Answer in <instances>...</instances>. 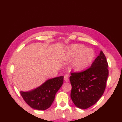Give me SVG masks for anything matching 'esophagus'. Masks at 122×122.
Wrapping results in <instances>:
<instances>
[{"label":"esophagus","mask_w":122,"mask_h":122,"mask_svg":"<svg viewBox=\"0 0 122 122\" xmlns=\"http://www.w3.org/2000/svg\"><path fill=\"white\" fill-rule=\"evenodd\" d=\"M64 80L66 82H68L69 81V75H68V74H66V75L64 77Z\"/></svg>","instance_id":"obj_1"}]
</instances>
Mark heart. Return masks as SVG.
I'll list each match as a JSON object with an SVG mask.
<instances>
[{
  "label": "heart",
  "instance_id": "b5f03b06",
  "mask_svg": "<svg viewBox=\"0 0 122 122\" xmlns=\"http://www.w3.org/2000/svg\"><path fill=\"white\" fill-rule=\"evenodd\" d=\"M68 59H72L71 66L74 70L81 71L85 70L92 64L95 59L94 50L90 48H85L80 44H71L66 52Z\"/></svg>",
  "mask_w": 122,
  "mask_h": 122
}]
</instances>
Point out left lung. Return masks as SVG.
<instances>
[{"label":"left lung","mask_w":122,"mask_h":122,"mask_svg":"<svg viewBox=\"0 0 122 122\" xmlns=\"http://www.w3.org/2000/svg\"><path fill=\"white\" fill-rule=\"evenodd\" d=\"M108 66L106 56L101 51L89 68L80 72L71 73L70 96L78 108H89L103 95L108 76Z\"/></svg>","instance_id":"left-lung-1"}]
</instances>
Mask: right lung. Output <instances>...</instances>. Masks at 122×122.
Segmentation results:
<instances>
[{
	"instance_id": "add662e5",
	"label": "right lung",
	"mask_w": 122,
	"mask_h": 122,
	"mask_svg": "<svg viewBox=\"0 0 122 122\" xmlns=\"http://www.w3.org/2000/svg\"><path fill=\"white\" fill-rule=\"evenodd\" d=\"M63 82V76L50 79L35 89L26 92L21 91L20 95L32 108L44 111L51 106Z\"/></svg>"
}]
</instances>
